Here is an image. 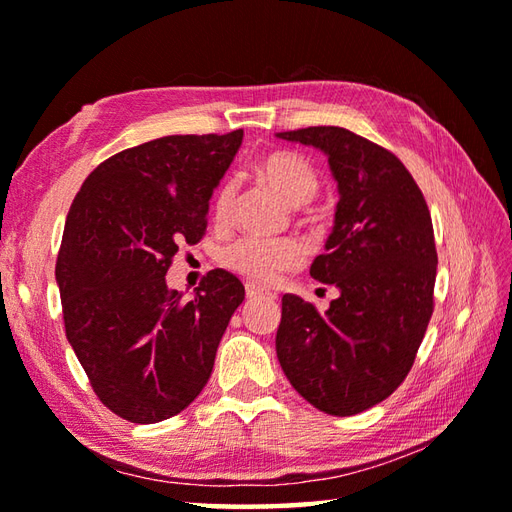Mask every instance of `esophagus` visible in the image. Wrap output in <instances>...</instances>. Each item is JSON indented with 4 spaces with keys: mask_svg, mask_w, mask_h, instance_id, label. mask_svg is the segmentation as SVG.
<instances>
[{
    "mask_svg": "<svg viewBox=\"0 0 512 512\" xmlns=\"http://www.w3.org/2000/svg\"><path fill=\"white\" fill-rule=\"evenodd\" d=\"M246 297L248 299H273L275 295L270 290H266V288H259V286H255V284H246Z\"/></svg>",
    "mask_w": 512,
    "mask_h": 512,
    "instance_id": "34e87169",
    "label": "esophagus"
}]
</instances>
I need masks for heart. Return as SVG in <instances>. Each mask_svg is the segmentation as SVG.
<instances>
[{
  "instance_id": "b5f03b06",
  "label": "heart",
  "mask_w": 512,
  "mask_h": 512,
  "mask_svg": "<svg viewBox=\"0 0 512 512\" xmlns=\"http://www.w3.org/2000/svg\"><path fill=\"white\" fill-rule=\"evenodd\" d=\"M257 171L288 206L308 204L319 191L317 173L295 154H284V151L268 154L257 165ZM233 206L235 184L224 182L215 195V220L220 224L231 220ZM301 259L303 248L295 239L244 237L224 250L222 264L255 284H273L281 273L297 268Z\"/></svg>"
}]
</instances>
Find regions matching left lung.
Returning a JSON list of instances; mask_svg holds the SVG:
<instances>
[{
  "instance_id": "8db88e82",
  "label": "left lung",
  "mask_w": 512,
  "mask_h": 512,
  "mask_svg": "<svg viewBox=\"0 0 512 512\" xmlns=\"http://www.w3.org/2000/svg\"><path fill=\"white\" fill-rule=\"evenodd\" d=\"M277 138L328 156L339 189L332 233L310 275L339 288L321 314L281 299L277 358L290 385L330 416H354L405 380L433 312L438 253L416 180L380 145L343 127Z\"/></svg>"
}]
</instances>
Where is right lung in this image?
<instances>
[{"mask_svg":"<svg viewBox=\"0 0 512 512\" xmlns=\"http://www.w3.org/2000/svg\"><path fill=\"white\" fill-rule=\"evenodd\" d=\"M244 132L165 136L96 167L70 206L57 257L65 336L107 409L136 424L176 416L209 380L244 301L217 268L193 299L165 275L182 244L206 231L213 189Z\"/></svg>","mask_w":512,"mask_h":512,"instance_id":"right-lung-1","label":"right lung"}]
</instances>
